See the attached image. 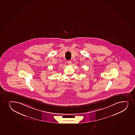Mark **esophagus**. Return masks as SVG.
Returning <instances> with one entry per match:
<instances>
[{"label": "esophagus", "mask_w": 135, "mask_h": 135, "mask_svg": "<svg viewBox=\"0 0 135 135\" xmlns=\"http://www.w3.org/2000/svg\"><path fill=\"white\" fill-rule=\"evenodd\" d=\"M67 63H68L69 65H70V64H71V61H68V62H67Z\"/></svg>", "instance_id": "esophagus-1"}]
</instances>
